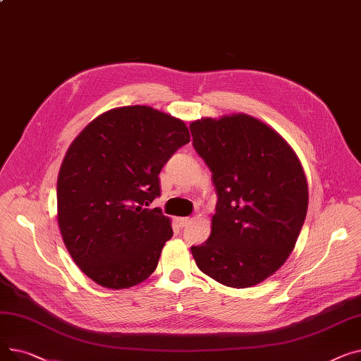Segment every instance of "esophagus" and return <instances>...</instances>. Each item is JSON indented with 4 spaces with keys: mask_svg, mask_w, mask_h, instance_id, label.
<instances>
[{
    "mask_svg": "<svg viewBox=\"0 0 361 361\" xmlns=\"http://www.w3.org/2000/svg\"><path fill=\"white\" fill-rule=\"evenodd\" d=\"M192 218H178L177 219V222H178V225L181 226V228H183V226H187V225H190L192 224Z\"/></svg>",
    "mask_w": 361,
    "mask_h": 361,
    "instance_id": "1",
    "label": "esophagus"
}]
</instances>
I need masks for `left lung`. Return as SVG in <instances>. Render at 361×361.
Here are the masks:
<instances>
[{
    "label": "left lung",
    "mask_w": 361,
    "mask_h": 361,
    "mask_svg": "<svg viewBox=\"0 0 361 361\" xmlns=\"http://www.w3.org/2000/svg\"><path fill=\"white\" fill-rule=\"evenodd\" d=\"M190 131L218 195L211 235L192 255L222 286L255 287L295 247L309 206L305 169L278 131L244 112L202 117Z\"/></svg>",
    "instance_id": "1"
}]
</instances>
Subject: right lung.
Returning <instances> with one entry per match:
<instances>
[{"label":"right lung","instance_id":"1","mask_svg":"<svg viewBox=\"0 0 361 361\" xmlns=\"http://www.w3.org/2000/svg\"><path fill=\"white\" fill-rule=\"evenodd\" d=\"M190 142L185 123L146 105L108 109L68 146L56 180V221L80 271L101 287L147 279L173 237L159 207V173Z\"/></svg>","mask_w":361,"mask_h":361}]
</instances>
